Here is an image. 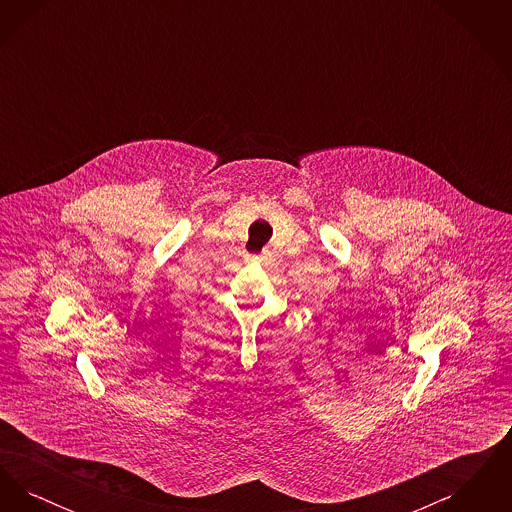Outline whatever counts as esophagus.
<instances>
[{
    "instance_id": "34e87169",
    "label": "esophagus",
    "mask_w": 512,
    "mask_h": 512,
    "mask_svg": "<svg viewBox=\"0 0 512 512\" xmlns=\"http://www.w3.org/2000/svg\"><path fill=\"white\" fill-rule=\"evenodd\" d=\"M268 259H270V253H268V251H265V253H263V261L267 263Z\"/></svg>"
}]
</instances>
